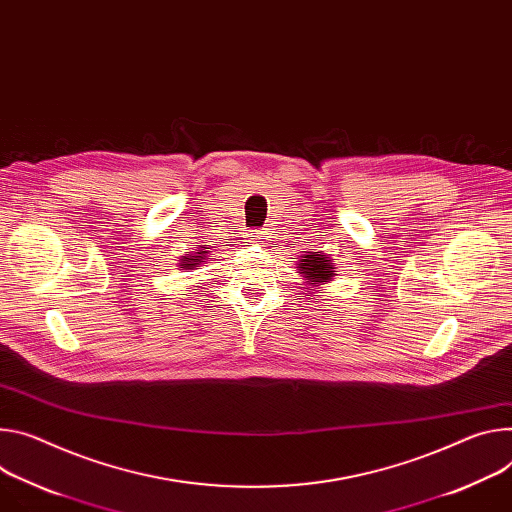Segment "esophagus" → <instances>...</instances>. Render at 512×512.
Returning a JSON list of instances; mask_svg holds the SVG:
<instances>
[{
	"mask_svg": "<svg viewBox=\"0 0 512 512\" xmlns=\"http://www.w3.org/2000/svg\"><path fill=\"white\" fill-rule=\"evenodd\" d=\"M257 235H259V237H263V232H257Z\"/></svg>",
	"mask_w": 512,
	"mask_h": 512,
	"instance_id": "1",
	"label": "esophagus"
}]
</instances>
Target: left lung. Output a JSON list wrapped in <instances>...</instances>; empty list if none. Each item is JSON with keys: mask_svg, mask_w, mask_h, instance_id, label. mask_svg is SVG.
I'll use <instances>...</instances> for the list:
<instances>
[{"mask_svg": "<svg viewBox=\"0 0 512 512\" xmlns=\"http://www.w3.org/2000/svg\"><path fill=\"white\" fill-rule=\"evenodd\" d=\"M302 259L298 261V275H302V280L306 286L320 288L322 284L333 282V277L337 275V267L333 263V257L322 251H304ZM308 290V288H306Z\"/></svg>", "mask_w": 512, "mask_h": 512, "instance_id": "obj_1", "label": "left lung"}]
</instances>
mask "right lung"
<instances>
[{"label": "right lung", "mask_w": 512, "mask_h": 512, "mask_svg": "<svg viewBox=\"0 0 512 512\" xmlns=\"http://www.w3.org/2000/svg\"><path fill=\"white\" fill-rule=\"evenodd\" d=\"M206 249H208V247H202L198 253L183 255L181 261H179L181 269H198V267L208 259V255H210V251H206Z\"/></svg>", "instance_id": "add662e5"}]
</instances>
